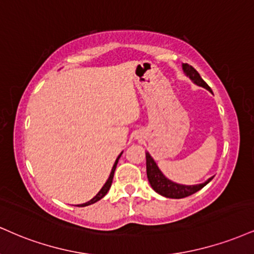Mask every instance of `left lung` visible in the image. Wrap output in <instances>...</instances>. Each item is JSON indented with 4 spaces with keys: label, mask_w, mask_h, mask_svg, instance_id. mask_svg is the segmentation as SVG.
I'll use <instances>...</instances> for the list:
<instances>
[{
    "label": "left lung",
    "mask_w": 254,
    "mask_h": 254,
    "mask_svg": "<svg viewBox=\"0 0 254 254\" xmlns=\"http://www.w3.org/2000/svg\"><path fill=\"white\" fill-rule=\"evenodd\" d=\"M182 69L187 77L190 79L197 86H201L206 90H208L209 92H212L210 87L206 84V81L201 78V75L198 74V72L194 68L193 66L188 65V64H182ZM146 157V176H148L149 183H150L151 188L154 189L156 193H158L162 196L169 197V198H182L189 195L196 193V191L202 189L204 186L208 185L212 181L213 177H209L207 181L203 183H198V185H182V183H176L166 177L163 173L161 172V169L158 168L157 163L155 162L154 158L148 151L145 152Z\"/></svg>",
    "instance_id": "obj_1"
}]
</instances>
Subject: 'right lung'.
<instances>
[{"label": "right lung", "instance_id": "right-lung-1", "mask_svg": "<svg viewBox=\"0 0 254 254\" xmlns=\"http://www.w3.org/2000/svg\"><path fill=\"white\" fill-rule=\"evenodd\" d=\"M122 154H123V151H122L121 154L118 155V157L116 158V161H115V163H114V167H112V169H111V173H110V176H109V179L106 180V182L104 183V186H103V187H102V189H100V190L98 191L96 196L91 198V200H90V201H87V202H85V203H80V204H77L78 207H85V206H88V204H92V203H94V202H97V201H99L100 198H103L104 196H105L106 194H108L109 189H110V187H111L112 180H114V175H115V170H116V167H117L118 160H119V158H121Z\"/></svg>", "mask_w": 254, "mask_h": 254}]
</instances>
